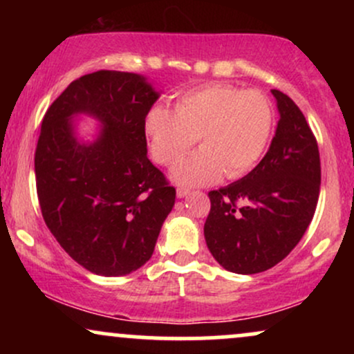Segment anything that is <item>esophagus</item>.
Masks as SVG:
<instances>
[{
    "label": "esophagus",
    "mask_w": 354,
    "mask_h": 354,
    "mask_svg": "<svg viewBox=\"0 0 354 354\" xmlns=\"http://www.w3.org/2000/svg\"><path fill=\"white\" fill-rule=\"evenodd\" d=\"M176 194H178V198H185L189 194V189L185 188V186H180V188L176 189Z\"/></svg>",
    "instance_id": "1"
}]
</instances>
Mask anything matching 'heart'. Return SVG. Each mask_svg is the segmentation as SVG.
Instances as JSON below:
<instances>
[{
    "label": "heart",
    "instance_id": "b5f03b06",
    "mask_svg": "<svg viewBox=\"0 0 354 354\" xmlns=\"http://www.w3.org/2000/svg\"><path fill=\"white\" fill-rule=\"evenodd\" d=\"M274 126V109L266 95L225 83L189 89L174 109L153 104L143 118V131L156 163L171 166L193 145L201 149L173 169L181 185H209L219 178L245 176L265 154Z\"/></svg>",
    "mask_w": 354,
    "mask_h": 354
}]
</instances>
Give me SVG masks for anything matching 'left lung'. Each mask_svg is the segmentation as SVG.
I'll list each match as a JSON object with an SVG mask.
<instances>
[{"instance_id":"obj_1","label":"left lung","mask_w":354,"mask_h":354,"mask_svg":"<svg viewBox=\"0 0 354 354\" xmlns=\"http://www.w3.org/2000/svg\"><path fill=\"white\" fill-rule=\"evenodd\" d=\"M279 121L270 149L241 180L209 191L205 238L225 270L254 274L291 253L310 226L321 185L316 138L295 101L273 89Z\"/></svg>"}]
</instances>
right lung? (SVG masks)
<instances>
[{
  "label": "right lung",
  "instance_id": "1",
  "mask_svg": "<svg viewBox=\"0 0 354 354\" xmlns=\"http://www.w3.org/2000/svg\"><path fill=\"white\" fill-rule=\"evenodd\" d=\"M158 93L135 73L101 70L75 80L43 118L36 191L48 230L84 270L124 276L151 258L176 189L148 160L143 118ZM104 123L80 144L71 116Z\"/></svg>",
  "mask_w": 354,
  "mask_h": 354
}]
</instances>
